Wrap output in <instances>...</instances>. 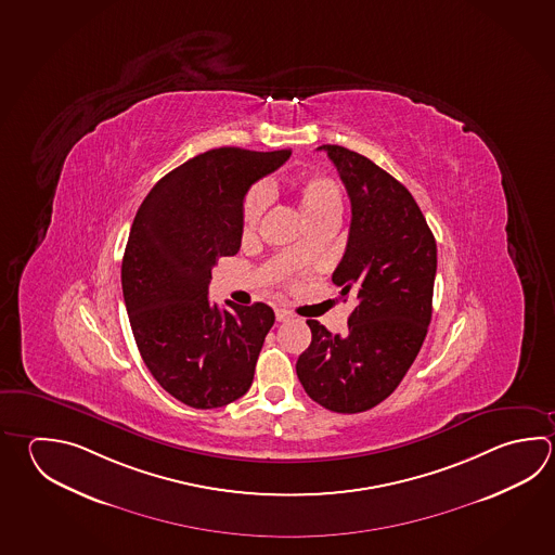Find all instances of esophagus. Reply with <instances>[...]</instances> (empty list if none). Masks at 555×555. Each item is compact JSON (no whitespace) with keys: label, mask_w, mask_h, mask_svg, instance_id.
<instances>
[{"label":"esophagus","mask_w":555,"mask_h":555,"mask_svg":"<svg viewBox=\"0 0 555 555\" xmlns=\"http://www.w3.org/2000/svg\"><path fill=\"white\" fill-rule=\"evenodd\" d=\"M276 322H288V320H293V312H288V310H284V308H276Z\"/></svg>","instance_id":"obj_1"}]
</instances>
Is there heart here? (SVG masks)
Returning a JSON list of instances; mask_svg holds the SVG:
<instances>
[{"label": "heart", "instance_id": "heart-1", "mask_svg": "<svg viewBox=\"0 0 555 555\" xmlns=\"http://www.w3.org/2000/svg\"><path fill=\"white\" fill-rule=\"evenodd\" d=\"M271 189L255 186L247 194L243 204V233L253 235L264 209L271 199ZM293 194L304 218L312 225L315 221L337 220L344 208V192L334 178L324 175H310V177L296 178L293 182Z\"/></svg>", "mask_w": 555, "mask_h": 555}]
</instances>
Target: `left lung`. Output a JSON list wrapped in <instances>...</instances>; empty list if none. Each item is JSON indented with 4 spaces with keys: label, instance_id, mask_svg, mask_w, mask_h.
<instances>
[{
    "label": "left lung",
    "instance_id": "8db88e82",
    "mask_svg": "<svg viewBox=\"0 0 555 555\" xmlns=\"http://www.w3.org/2000/svg\"><path fill=\"white\" fill-rule=\"evenodd\" d=\"M351 199V228L332 281L356 298L347 334L315 320L298 357L306 395L324 409L357 414L377 406L409 373L428 334L438 267L434 233L397 178L346 146L322 145Z\"/></svg>",
    "mask_w": 555,
    "mask_h": 555
}]
</instances>
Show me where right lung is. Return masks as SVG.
<instances>
[{
  "mask_svg": "<svg viewBox=\"0 0 555 555\" xmlns=\"http://www.w3.org/2000/svg\"><path fill=\"white\" fill-rule=\"evenodd\" d=\"M291 149L221 146L170 170L146 194L129 231L121 286L146 369L192 409H220L251 387L271 306L209 304L211 269L240 251L243 199L283 167Z\"/></svg>",
  "mask_w": 555,
  "mask_h": 555,
  "instance_id": "obj_1",
  "label": "right lung"
}]
</instances>
